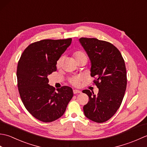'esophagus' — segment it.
<instances>
[{
  "label": "esophagus",
  "mask_w": 147,
  "mask_h": 147,
  "mask_svg": "<svg viewBox=\"0 0 147 147\" xmlns=\"http://www.w3.org/2000/svg\"><path fill=\"white\" fill-rule=\"evenodd\" d=\"M73 93L74 94H77V93H81L82 92L78 90H73Z\"/></svg>",
  "instance_id": "1"
}]
</instances>
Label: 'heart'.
Segmentation results:
<instances>
[{
	"label": "heart",
	"instance_id": "heart-1",
	"mask_svg": "<svg viewBox=\"0 0 147 147\" xmlns=\"http://www.w3.org/2000/svg\"><path fill=\"white\" fill-rule=\"evenodd\" d=\"M74 56L76 60L85 57H87L86 55L82 51H77L76 52H74ZM63 62H64V56L61 55V57L57 59V62H56V66H57V68L61 67L62 65V64H63ZM81 80H82V77L79 76H73L70 78L69 80L70 83L74 86H78L80 85Z\"/></svg>",
	"mask_w": 147,
	"mask_h": 147
}]
</instances>
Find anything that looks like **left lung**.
Returning <instances> with one entry per match:
<instances>
[{
    "instance_id": "obj_1",
    "label": "left lung",
    "mask_w": 147,
    "mask_h": 147,
    "mask_svg": "<svg viewBox=\"0 0 147 147\" xmlns=\"http://www.w3.org/2000/svg\"><path fill=\"white\" fill-rule=\"evenodd\" d=\"M80 42L91 61V76L98 88L97 95L83 90L88 96L84 105L85 116L96 123L111 119L120 107L126 89L127 76L124 61L119 51L108 42L96 38H81Z\"/></svg>"
}]
</instances>
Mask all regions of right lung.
Wrapping results in <instances>:
<instances>
[{"instance_id":"add662e5","label":"right lung","mask_w":147,"mask_h":147,"mask_svg":"<svg viewBox=\"0 0 147 147\" xmlns=\"http://www.w3.org/2000/svg\"><path fill=\"white\" fill-rule=\"evenodd\" d=\"M71 41L46 39L34 42L25 49L18 62V87L21 100L34 117L44 123L61 117L73 96L69 86L55 91L48 84L47 77L57 70L56 62Z\"/></svg>"}]
</instances>
